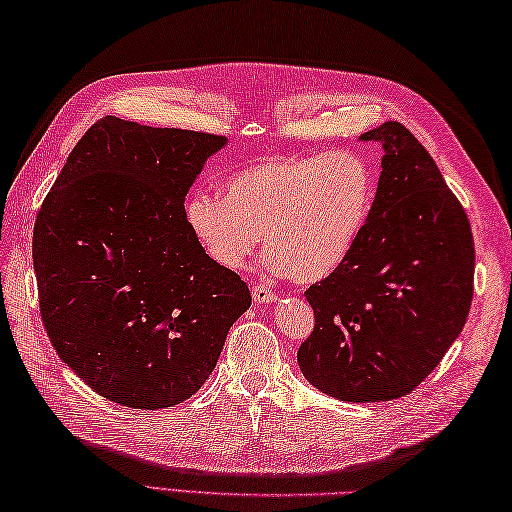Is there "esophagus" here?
Here are the masks:
<instances>
[{
  "instance_id": "34e87169",
  "label": "esophagus",
  "mask_w": 512,
  "mask_h": 512,
  "mask_svg": "<svg viewBox=\"0 0 512 512\" xmlns=\"http://www.w3.org/2000/svg\"><path fill=\"white\" fill-rule=\"evenodd\" d=\"M252 299H254V304H269L276 299V293H273L269 286L256 284V286H252Z\"/></svg>"
}]
</instances>
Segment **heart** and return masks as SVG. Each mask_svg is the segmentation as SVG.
<instances>
[{
  "label": "heart",
  "mask_w": 512,
  "mask_h": 512,
  "mask_svg": "<svg viewBox=\"0 0 512 512\" xmlns=\"http://www.w3.org/2000/svg\"><path fill=\"white\" fill-rule=\"evenodd\" d=\"M376 202V169L356 149L280 156L234 171L217 193H193L186 221L215 265L239 271L265 241L269 269L297 282L332 276Z\"/></svg>",
  "instance_id": "heart-1"
}]
</instances>
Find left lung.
I'll return each mask as SVG.
<instances>
[{
  "mask_svg": "<svg viewBox=\"0 0 512 512\" xmlns=\"http://www.w3.org/2000/svg\"><path fill=\"white\" fill-rule=\"evenodd\" d=\"M360 141L384 147L376 202L350 258L304 293L315 328L297 363L336 400L389 402L415 391L463 330L476 249L465 208L402 123Z\"/></svg>",
  "mask_w": 512,
  "mask_h": 512,
  "instance_id": "1",
  "label": "left lung"
}]
</instances>
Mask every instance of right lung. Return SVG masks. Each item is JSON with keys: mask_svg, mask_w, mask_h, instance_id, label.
I'll return each instance as SVG.
<instances>
[{"mask_svg": "<svg viewBox=\"0 0 512 512\" xmlns=\"http://www.w3.org/2000/svg\"><path fill=\"white\" fill-rule=\"evenodd\" d=\"M223 145L226 136L108 115L73 147L36 215L43 326L67 367L110 402L156 410L189 400L252 304L184 213Z\"/></svg>", "mask_w": 512, "mask_h": 512, "instance_id": "add662e5", "label": "right lung"}]
</instances>
